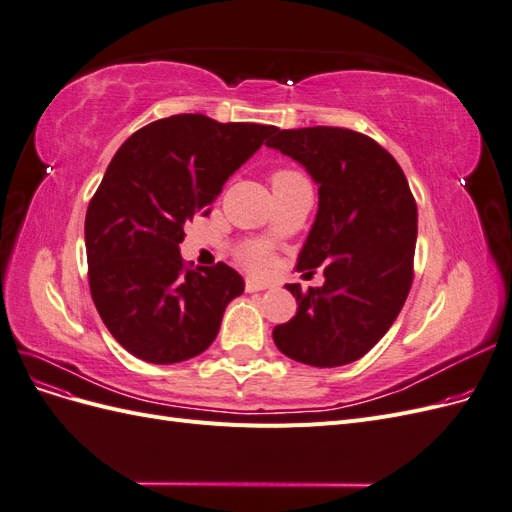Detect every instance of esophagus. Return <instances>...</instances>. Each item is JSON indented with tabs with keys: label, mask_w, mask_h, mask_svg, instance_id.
<instances>
[{
	"label": "esophagus",
	"mask_w": 512,
	"mask_h": 512,
	"mask_svg": "<svg viewBox=\"0 0 512 512\" xmlns=\"http://www.w3.org/2000/svg\"><path fill=\"white\" fill-rule=\"evenodd\" d=\"M269 286L265 282H256V280H245V290L247 292H260V290H267Z\"/></svg>",
	"instance_id": "1"
}]
</instances>
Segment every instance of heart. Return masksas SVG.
Wrapping results in <instances>:
<instances>
[{"instance_id": "obj_1", "label": "heart", "mask_w": 512, "mask_h": 512, "mask_svg": "<svg viewBox=\"0 0 512 512\" xmlns=\"http://www.w3.org/2000/svg\"><path fill=\"white\" fill-rule=\"evenodd\" d=\"M288 175H294V173H290V170H277V173L273 175L271 181L284 179V177H288ZM241 258L245 260V265L250 267V269H254V271H265V269L269 267V262H271L267 245H262V243H254V245H250V247H245Z\"/></svg>"}]
</instances>
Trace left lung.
Here are the masks:
<instances>
[{
  "label": "left lung",
  "instance_id": "8db88e82",
  "mask_svg": "<svg viewBox=\"0 0 512 512\" xmlns=\"http://www.w3.org/2000/svg\"><path fill=\"white\" fill-rule=\"evenodd\" d=\"M265 145L318 185L297 271L324 269L320 288L286 284L297 314L277 324L273 342L312 367L359 361L391 329L412 286L418 213L408 179L389 151L346 128H275Z\"/></svg>",
  "mask_w": 512,
  "mask_h": 512
}]
</instances>
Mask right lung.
<instances>
[{"instance_id":"right-lung-1","label":"right lung","mask_w":512,"mask_h":512,"mask_svg":"<svg viewBox=\"0 0 512 512\" xmlns=\"http://www.w3.org/2000/svg\"><path fill=\"white\" fill-rule=\"evenodd\" d=\"M273 126L200 113L134 132L108 164L85 218L89 288L106 329L136 359L170 365L205 352L243 277L224 262L185 269V222L209 213L224 183Z\"/></svg>"}]
</instances>
